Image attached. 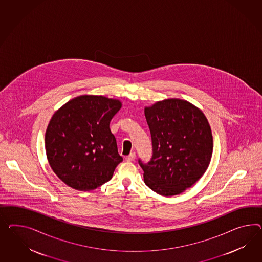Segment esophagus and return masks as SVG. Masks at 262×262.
Returning a JSON list of instances; mask_svg holds the SVG:
<instances>
[{
    "label": "esophagus",
    "instance_id": "esophagus-1",
    "mask_svg": "<svg viewBox=\"0 0 262 262\" xmlns=\"http://www.w3.org/2000/svg\"><path fill=\"white\" fill-rule=\"evenodd\" d=\"M135 158V152H130L129 156H127V157H126V160H127V161H134Z\"/></svg>",
    "mask_w": 262,
    "mask_h": 262
}]
</instances>
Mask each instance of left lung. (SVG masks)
<instances>
[{
    "mask_svg": "<svg viewBox=\"0 0 262 262\" xmlns=\"http://www.w3.org/2000/svg\"><path fill=\"white\" fill-rule=\"evenodd\" d=\"M152 143L149 162H138L145 184L160 195H177L205 173L212 154L204 113L186 100L170 98L145 107Z\"/></svg>",
    "mask_w": 262,
    "mask_h": 262,
    "instance_id": "left-lung-1",
    "label": "left lung"
}]
</instances>
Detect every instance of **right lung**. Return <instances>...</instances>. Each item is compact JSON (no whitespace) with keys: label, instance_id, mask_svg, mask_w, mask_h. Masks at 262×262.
<instances>
[{"label":"right lung","instance_id":"add662e5","mask_svg":"<svg viewBox=\"0 0 262 262\" xmlns=\"http://www.w3.org/2000/svg\"><path fill=\"white\" fill-rule=\"evenodd\" d=\"M121 106L119 100L81 95L53 114L46 132V152L64 184L92 191L112 179L123 158L110 122Z\"/></svg>","mask_w":262,"mask_h":262}]
</instances>
